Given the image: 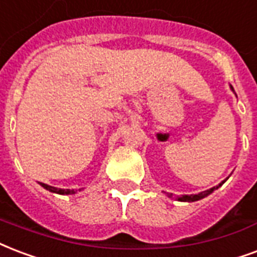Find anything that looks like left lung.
<instances>
[{"label":"left lung","instance_id":"left-lung-1","mask_svg":"<svg viewBox=\"0 0 257 257\" xmlns=\"http://www.w3.org/2000/svg\"><path fill=\"white\" fill-rule=\"evenodd\" d=\"M230 90H232L233 93H234V90H233V87L230 86ZM225 182V181H224ZM222 182V183H224ZM222 183H220L218 186H214V187H211V189L209 190H205V191H202V193H198V194H190V195H179V197H174L171 193H166L167 194L168 198H175L176 201H181V202H195V201H199V199L205 198V197H207V195H210L214 190H217L220 186H222Z\"/></svg>","mask_w":257,"mask_h":257}]
</instances>
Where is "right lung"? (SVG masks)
Instances as JSON below:
<instances>
[{
    "mask_svg": "<svg viewBox=\"0 0 257 257\" xmlns=\"http://www.w3.org/2000/svg\"><path fill=\"white\" fill-rule=\"evenodd\" d=\"M40 186L44 187L46 190L51 191V193H55V194H60V195H68V194H75L76 190H70V189H58V187H54V186H50V185H46V183H42L40 182Z\"/></svg>",
    "mask_w": 257,
    "mask_h": 257,
    "instance_id": "right-lung-1",
    "label": "right lung"
}]
</instances>
